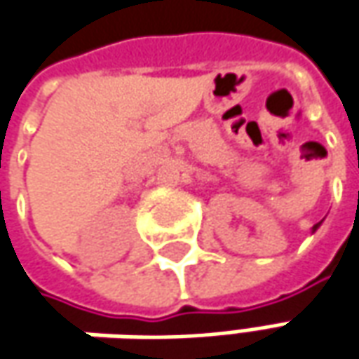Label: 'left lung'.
I'll use <instances>...</instances> for the list:
<instances>
[{"mask_svg":"<svg viewBox=\"0 0 359 359\" xmlns=\"http://www.w3.org/2000/svg\"><path fill=\"white\" fill-rule=\"evenodd\" d=\"M318 226H320V222H318V224H314V229H312V230H316V229H318Z\"/></svg>","mask_w":359,"mask_h":359,"instance_id":"obj_1","label":"left lung"}]
</instances>
